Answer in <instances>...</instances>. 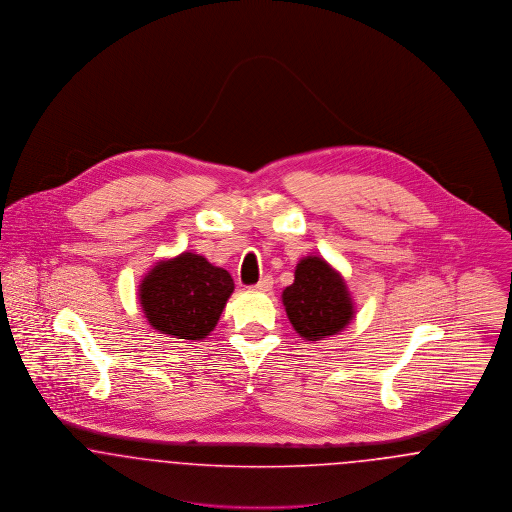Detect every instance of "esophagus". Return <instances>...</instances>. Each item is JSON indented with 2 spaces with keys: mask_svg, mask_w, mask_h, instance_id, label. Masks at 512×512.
<instances>
[{
  "mask_svg": "<svg viewBox=\"0 0 512 512\" xmlns=\"http://www.w3.org/2000/svg\"><path fill=\"white\" fill-rule=\"evenodd\" d=\"M272 284H274L272 278H268L267 276V278H263L259 284H255L251 290H253V292H270V290H272Z\"/></svg>",
  "mask_w": 512,
  "mask_h": 512,
  "instance_id": "obj_1",
  "label": "esophagus"
}]
</instances>
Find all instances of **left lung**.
Instances as JSON below:
<instances>
[{
  "instance_id": "left-lung-1",
  "label": "left lung",
  "mask_w": 512,
  "mask_h": 512,
  "mask_svg": "<svg viewBox=\"0 0 512 512\" xmlns=\"http://www.w3.org/2000/svg\"><path fill=\"white\" fill-rule=\"evenodd\" d=\"M282 303L293 330L311 343L338 336L357 313L343 274L322 255L299 259L292 286L282 292Z\"/></svg>"
}]
</instances>
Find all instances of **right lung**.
Segmentation results:
<instances>
[{
  "instance_id": "obj_1",
  "label": "right lung",
  "mask_w": 512,
  "mask_h": 512,
  "mask_svg": "<svg viewBox=\"0 0 512 512\" xmlns=\"http://www.w3.org/2000/svg\"><path fill=\"white\" fill-rule=\"evenodd\" d=\"M234 292L228 270L203 255L182 251L163 257L138 284V301L147 324L176 340H205Z\"/></svg>"
}]
</instances>
